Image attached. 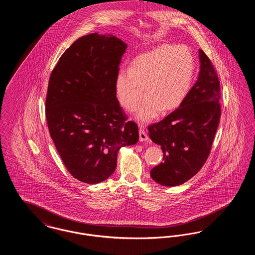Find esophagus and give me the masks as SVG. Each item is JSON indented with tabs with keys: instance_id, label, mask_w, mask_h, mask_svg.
<instances>
[{
	"instance_id": "esophagus-1",
	"label": "esophagus",
	"mask_w": 255,
	"mask_h": 255,
	"mask_svg": "<svg viewBox=\"0 0 255 255\" xmlns=\"http://www.w3.org/2000/svg\"><path fill=\"white\" fill-rule=\"evenodd\" d=\"M149 139L147 133L144 132V129L140 126L139 128V141H147Z\"/></svg>"
}]
</instances>
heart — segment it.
Masks as SVG:
<instances>
[{
  "instance_id": "b5f03b06",
  "label": "heart",
  "mask_w": 255,
  "mask_h": 255,
  "mask_svg": "<svg viewBox=\"0 0 255 255\" xmlns=\"http://www.w3.org/2000/svg\"><path fill=\"white\" fill-rule=\"evenodd\" d=\"M195 59L185 46L162 45L133 60L130 69H121L115 78V94L123 109L132 112L142 98L134 118L151 122L179 108L187 97L194 78Z\"/></svg>"
}]
</instances>
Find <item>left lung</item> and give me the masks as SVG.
Masks as SVG:
<instances>
[{"instance_id": "left-lung-1", "label": "left lung", "mask_w": 255, "mask_h": 255, "mask_svg": "<svg viewBox=\"0 0 255 255\" xmlns=\"http://www.w3.org/2000/svg\"><path fill=\"white\" fill-rule=\"evenodd\" d=\"M200 73L182 105L161 122L148 126L160 145L163 161L151 170L152 179L176 186L195 176L206 162L221 117L220 81L206 53L199 49Z\"/></svg>"}]
</instances>
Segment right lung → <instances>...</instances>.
Masks as SVG:
<instances>
[{
    "instance_id": "obj_1",
    "label": "right lung",
    "mask_w": 255,
    "mask_h": 255,
    "mask_svg": "<svg viewBox=\"0 0 255 255\" xmlns=\"http://www.w3.org/2000/svg\"><path fill=\"white\" fill-rule=\"evenodd\" d=\"M126 49L111 34L80 37L50 74L46 100L49 133L65 166L80 182L108 179L120 149L138 141L137 125L126 122L115 94Z\"/></svg>"
}]
</instances>
